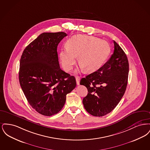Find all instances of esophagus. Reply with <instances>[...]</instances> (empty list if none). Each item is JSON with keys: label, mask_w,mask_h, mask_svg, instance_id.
Segmentation results:
<instances>
[{"label": "esophagus", "mask_w": 150, "mask_h": 150, "mask_svg": "<svg viewBox=\"0 0 150 150\" xmlns=\"http://www.w3.org/2000/svg\"><path fill=\"white\" fill-rule=\"evenodd\" d=\"M80 76H76V81L77 85H79L80 84Z\"/></svg>", "instance_id": "34e87169"}]
</instances>
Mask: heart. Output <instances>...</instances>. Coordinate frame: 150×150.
Here are the masks:
<instances>
[{
  "instance_id": "obj_1",
  "label": "heart",
  "mask_w": 150,
  "mask_h": 150,
  "mask_svg": "<svg viewBox=\"0 0 150 150\" xmlns=\"http://www.w3.org/2000/svg\"><path fill=\"white\" fill-rule=\"evenodd\" d=\"M66 48L59 52L61 64L66 71L71 70L78 57L81 69L93 72L98 69L110 53L108 43L91 36L76 35L70 38Z\"/></svg>"
}]
</instances>
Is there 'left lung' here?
<instances>
[{"label":"left lung","mask_w":150,"mask_h":150,"mask_svg":"<svg viewBox=\"0 0 150 150\" xmlns=\"http://www.w3.org/2000/svg\"><path fill=\"white\" fill-rule=\"evenodd\" d=\"M114 50L110 58L96 71L81 79L80 85L88 93L83 100L86 111L94 116L111 112L124 96L128 84L129 62L126 54L114 41Z\"/></svg>","instance_id":"8db88e82"}]
</instances>
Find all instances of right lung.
Segmentation results:
<instances>
[{
    "label": "right lung",
    "instance_id": "1",
    "mask_svg": "<svg viewBox=\"0 0 150 150\" xmlns=\"http://www.w3.org/2000/svg\"><path fill=\"white\" fill-rule=\"evenodd\" d=\"M64 32L44 33L26 47L22 54L19 81L30 106L50 116L64 106L66 95L76 87L74 76L60 69L57 46Z\"/></svg>",
    "mask_w": 150,
    "mask_h": 150
}]
</instances>
